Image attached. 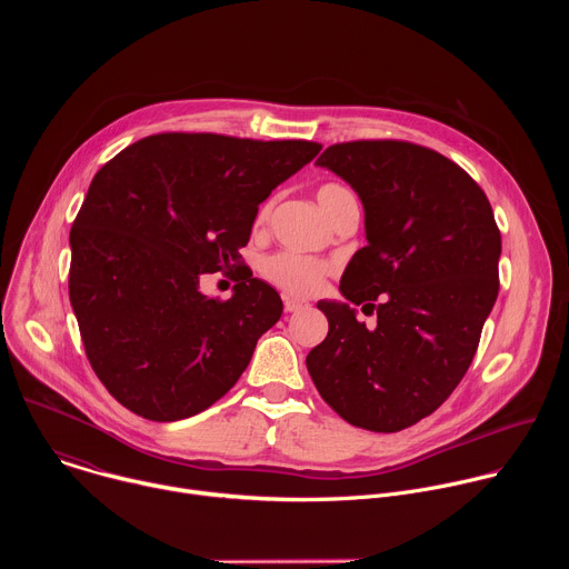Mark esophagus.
I'll return each mask as SVG.
<instances>
[{
    "instance_id": "obj_1",
    "label": "esophagus",
    "mask_w": 569,
    "mask_h": 569,
    "mask_svg": "<svg viewBox=\"0 0 569 569\" xmlns=\"http://www.w3.org/2000/svg\"><path fill=\"white\" fill-rule=\"evenodd\" d=\"M283 308H286V312H299V310L308 308V301L297 299V297H283Z\"/></svg>"
}]
</instances>
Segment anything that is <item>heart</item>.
<instances>
[{
	"label": "heart",
	"instance_id": "obj_1",
	"mask_svg": "<svg viewBox=\"0 0 569 569\" xmlns=\"http://www.w3.org/2000/svg\"><path fill=\"white\" fill-rule=\"evenodd\" d=\"M353 198L345 187L327 182L317 189V200L321 204V209L327 211L329 218H333V213L342 207L345 200ZM270 213V202H266L259 213H257V224H263L266 218ZM261 272L263 277L274 283L277 288L290 292V295H299V297H308L315 295L327 274L331 272V266L327 261L319 259H310L303 254H295V252H277L272 257H268L261 263Z\"/></svg>",
	"mask_w": 569,
	"mask_h": 569
}]
</instances>
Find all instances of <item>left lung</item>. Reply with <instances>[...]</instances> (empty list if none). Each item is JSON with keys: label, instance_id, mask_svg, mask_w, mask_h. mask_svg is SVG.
<instances>
[{"label": "left lung", "instance_id": "8db88e82", "mask_svg": "<svg viewBox=\"0 0 569 569\" xmlns=\"http://www.w3.org/2000/svg\"><path fill=\"white\" fill-rule=\"evenodd\" d=\"M317 164L362 200L369 242L340 290L371 306L378 327L349 303L319 301L329 336L306 367L345 421L398 432L430 417L468 371L500 290V229L479 184L432 148L360 139L329 146Z\"/></svg>", "mask_w": 569, "mask_h": 569}]
</instances>
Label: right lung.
<instances>
[{
  "instance_id": "add662e5",
  "label": "right lung",
  "mask_w": 569,
  "mask_h": 569,
  "mask_svg": "<svg viewBox=\"0 0 569 569\" xmlns=\"http://www.w3.org/2000/svg\"><path fill=\"white\" fill-rule=\"evenodd\" d=\"M319 150L306 139L164 132L94 176L69 233V299L88 360L123 408L189 419L248 369L283 303L238 250L259 204ZM207 271L237 279L229 300L199 292Z\"/></svg>"
}]
</instances>
